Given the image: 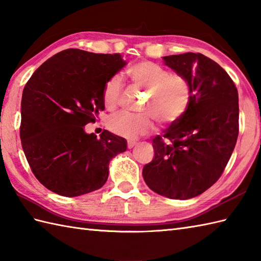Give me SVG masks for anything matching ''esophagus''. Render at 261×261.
Masks as SVG:
<instances>
[{"label": "esophagus", "mask_w": 261, "mask_h": 261, "mask_svg": "<svg viewBox=\"0 0 261 261\" xmlns=\"http://www.w3.org/2000/svg\"><path fill=\"white\" fill-rule=\"evenodd\" d=\"M136 145H137L136 141H127V148H129V149L134 148Z\"/></svg>", "instance_id": "obj_1"}]
</instances>
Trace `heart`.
<instances>
[{
  "label": "heart",
  "instance_id": "heart-1",
  "mask_svg": "<svg viewBox=\"0 0 261 261\" xmlns=\"http://www.w3.org/2000/svg\"><path fill=\"white\" fill-rule=\"evenodd\" d=\"M126 75L135 84L148 90L149 95L142 109L150 113L158 123H175L187 112L192 101V85L185 76L170 74L163 66L150 62L130 66ZM121 93L120 76L111 77L103 88L105 107L114 109L120 101ZM148 114L119 112L110 116L108 126L115 135L136 139L152 130V119Z\"/></svg>",
  "mask_w": 261,
  "mask_h": 261
}]
</instances>
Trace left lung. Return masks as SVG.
<instances>
[{
	"instance_id": "8db88e82",
	"label": "left lung",
	"mask_w": 261,
	"mask_h": 261,
	"mask_svg": "<svg viewBox=\"0 0 261 261\" xmlns=\"http://www.w3.org/2000/svg\"><path fill=\"white\" fill-rule=\"evenodd\" d=\"M163 60L191 82L192 101L182 118L152 140L154 157L142 176L159 195L190 199L220 178L233 152L239 97L228 73L202 54L171 55Z\"/></svg>"
}]
</instances>
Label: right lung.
Masks as SVG:
<instances>
[{"label":"right lung","mask_w":261,"mask_h":261,"mask_svg":"<svg viewBox=\"0 0 261 261\" xmlns=\"http://www.w3.org/2000/svg\"><path fill=\"white\" fill-rule=\"evenodd\" d=\"M126 65L120 54L66 49L39 67L23 88L20 138L37 179L49 191L75 197L101 188L124 138L86 134L104 110L103 88Z\"/></svg>","instance_id":"right-lung-1"}]
</instances>
